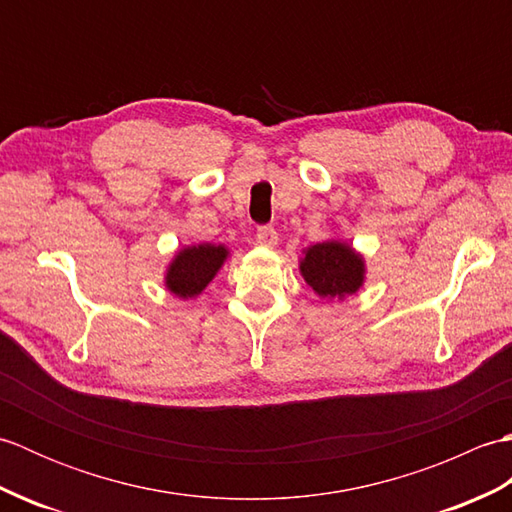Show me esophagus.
Returning a JSON list of instances; mask_svg holds the SVG:
<instances>
[{"mask_svg":"<svg viewBox=\"0 0 512 512\" xmlns=\"http://www.w3.org/2000/svg\"><path fill=\"white\" fill-rule=\"evenodd\" d=\"M255 239H257V244H262V246H275L279 239V233L273 226H259Z\"/></svg>","mask_w":512,"mask_h":512,"instance_id":"34e87169","label":"esophagus"}]
</instances>
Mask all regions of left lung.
<instances>
[{
	"label": "left lung",
	"instance_id": "1",
	"mask_svg": "<svg viewBox=\"0 0 512 512\" xmlns=\"http://www.w3.org/2000/svg\"><path fill=\"white\" fill-rule=\"evenodd\" d=\"M299 273L321 299L343 301L363 288L365 259L343 239H328L303 250Z\"/></svg>",
	"mask_w": 512,
	"mask_h": 512
}]
</instances>
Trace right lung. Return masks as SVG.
Returning a JSON list of instances; mask_svg holds the SVG:
<instances>
[{
    "label": "right lung",
    "instance_id": "obj_1",
    "mask_svg": "<svg viewBox=\"0 0 512 512\" xmlns=\"http://www.w3.org/2000/svg\"><path fill=\"white\" fill-rule=\"evenodd\" d=\"M231 255L224 244H193L180 248L167 266L165 286L178 299H195L211 284L213 277Z\"/></svg>",
    "mask_w": 512,
    "mask_h": 512
}]
</instances>
